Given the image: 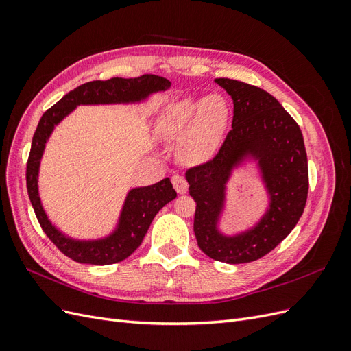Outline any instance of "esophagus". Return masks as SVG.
Instances as JSON below:
<instances>
[{
	"label": "esophagus",
	"mask_w": 351,
	"mask_h": 351,
	"mask_svg": "<svg viewBox=\"0 0 351 351\" xmlns=\"http://www.w3.org/2000/svg\"><path fill=\"white\" fill-rule=\"evenodd\" d=\"M173 186L177 190L178 195H184L187 192V182L182 176H178V174L173 176Z\"/></svg>",
	"instance_id": "obj_1"
}]
</instances>
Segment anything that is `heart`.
I'll return each instance as SVG.
<instances>
[{
  "mask_svg": "<svg viewBox=\"0 0 351 351\" xmlns=\"http://www.w3.org/2000/svg\"><path fill=\"white\" fill-rule=\"evenodd\" d=\"M230 111L227 101L217 93L202 99L186 98L169 105L164 114L162 132L178 137V155L184 162L202 164L214 158L224 142Z\"/></svg>",
  "mask_w": 351,
  "mask_h": 351,
  "instance_id": "1",
  "label": "heart"
}]
</instances>
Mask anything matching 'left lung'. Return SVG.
Masks as SVG:
<instances>
[{
    "label": "left lung",
    "mask_w": 351,
    "mask_h": 351,
    "mask_svg": "<svg viewBox=\"0 0 351 351\" xmlns=\"http://www.w3.org/2000/svg\"><path fill=\"white\" fill-rule=\"evenodd\" d=\"M232 99V129L212 161L186 173L196 202L195 236L210 259L246 263L261 259L299 222L309 190L307 156L300 127L272 95L231 79H215ZM254 162L269 205L252 228L227 235L220 230L226 184L236 167Z\"/></svg>",
    "instance_id": "1"
}]
</instances>
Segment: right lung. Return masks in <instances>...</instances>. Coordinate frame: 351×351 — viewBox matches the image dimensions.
I'll return each instance as SVG.
<instances>
[{
  "mask_svg": "<svg viewBox=\"0 0 351 351\" xmlns=\"http://www.w3.org/2000/svg\"><path fill=\"white\" fill-rule=\"evenodd\" d=\"M169 88L171 82L155 74H143L141 77L132 79L114 77L110 80L88 82L64 95L54 107L42 115L27 159V193L42 230L70 259L88 265H111L129 258L141 246L159 209L174 200L177 193L168 177L152 186L133 187L125 195L119 219L111 232L98 239H74L49 219L39 195L40 159L44 156L52 132L79 105L142 104L151 95L165 92Z\"/></svg>",
  "mask_w": 351,
  "mask_h": 351,
  "instance_id": "right-lung-1",
  "label": "right lung"
}]
</instances>
